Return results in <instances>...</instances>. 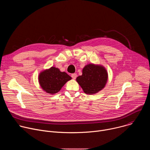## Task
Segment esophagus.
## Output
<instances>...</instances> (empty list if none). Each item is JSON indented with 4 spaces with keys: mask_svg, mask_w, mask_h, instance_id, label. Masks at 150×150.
<instances>
[{
    "mask_svg": "<svg viewBox=\"0 0 150 150\" xmlns=\"http://www.w3.org/2000/svg\"><path fill=\"white\" fill-rule=\"evenodd\" d=\"M71 77L72 78V79H75L76 78V77H77V75H76V74H72L71 75Z\"/></svg>",
    "mask_w": 150,
    "mask_h": 150,
    "instance_id": "1",
    "label": "esophagus"
}]
</instances>
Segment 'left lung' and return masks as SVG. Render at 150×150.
I'll use <instances>...</instances> for the list:
<instances>
[{
  "mask_svg": "<svg viewBox=\"0 0 150 150\" xmlns=\"http://www.w3.org/2000/svg\"><path fill=\"white\" fill-rule=\"evenodd\" d=\"M108 74L101 65L88 64L82 69V75L76 78V81L87 94H94L101 91L108 81Z\"/></svg>",
  "mask_w": 150,
  "mask_h": 150,
  "instance_id": "obj_1",
  "label": "left lung"
}]
</instances>
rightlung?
<instances>
[{
  "label": "right lung",
  "mask_w": 150,
  "mask_h": 150,
  "mask_svg": "<svg viewBox=\"0 0 150 150\" xmlns=\"http://www.w3.org/2000/svg\"><path fill=\"white\" fill-rule=\"evenodd\" d=\"M71 79L66 72H60L58 68L53 67L41 72L38 76L41 87L50 94L58 93L67 82Z\"/></svg>",
  "instance_id": "1"
}]
</instances>
